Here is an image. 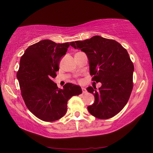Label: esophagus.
I'll use <instances>...</instances> for the list:
<instances>
[{
  "mask_svg": "<svg viewBox=\"0 0 153 153\" xmlns=\"http://www.w3.org/2000/svg\"><path fill=\"white\" fill-rule=\"evenodd\" d=\"M82 93H83V94L87 93V90H86V89L84 88V87H82Z\"/></svg>",
  "mask_w": 153,
  "mask_h": 153,
  "instance_id": "34e87169",
  "label": "esophagus"
}]
</instances>
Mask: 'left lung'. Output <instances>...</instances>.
Listing matches in <instances>:
<instances>
[{
    "mask_svg": "<svg viewBox=\"0 0 153 153\" xmlns=\"http://www.w3.org/2000/svg\"><path fill=\"white\" fill-rule=\"evenodd\" d=\"M71 47L87 54L92 81L102 83L99 90L87 89L95 96V102L87 107L89 113L101 120L112 118L126 106L134 87V66L128 51L118 42L99 35L75 41Z\"/></svg>",
    "mask_w": 153,
    "mask_h": 153,
    "instance_id": "left-lung-1",
    "label": "left lung"
}]
</instances>
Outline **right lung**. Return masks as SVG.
Returning <instances> with one entry per match:
<instances>
[{"mask_svg": "<svg viewBox=\"0 0 153 153\" xmlns=\"http://www.w3.org/2000/svg\"><path fill=\"white\" fill-rule=\"evenodd\" d=\"M73 43L42 40L30 45L21 57L17 78L22 98L29 110L43 121L60 119L67 112L68 100L82 93L78 85L67 83L61 89L53 81L61 58Z\"/></svg>", "mask_w": 153, "mask_h": 153, "instance_id": "right-lung-1", "label": "right lung"}]
</instances>
